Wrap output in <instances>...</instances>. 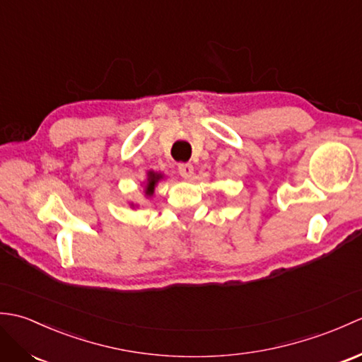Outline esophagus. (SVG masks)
Returning <instances> with one entry per match:
<instances>
[{"label":"esophagus","mask_w":362,"mask_h":362,"mask_svg":"<svg viewBox=\"0 0 362 362\" xmlns=\"http://www.w3.org/2000/svg\"><path fill=\"white\" fill-rule=\"evenodd\" d=\"M179 174L183 177V179H189V177L194 174L193 165H191V163H180L179 165Z\"/></svg>","instance_id":"obj_1"}]
</instances>
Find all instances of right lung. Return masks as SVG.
<instances>
[{
	"instance_id": "add662e5",
	"label": "right lung",
	"mask_w": 362,
	"mask_h": 362,
	"mask_svg": "<svg viewBox=\"0 0 362 362\" xmlns=\"http://www.w3.org/2000/svg\"><path fill=\"white\" fill-rule=\"evenodd\" d=\"M161 177H163V175L153 173V171L148 173V183H146V189H144V194L146 196L151 197L153 194V189H156L157 182L161 179Z\"/></svg>"
}]
</instances>
